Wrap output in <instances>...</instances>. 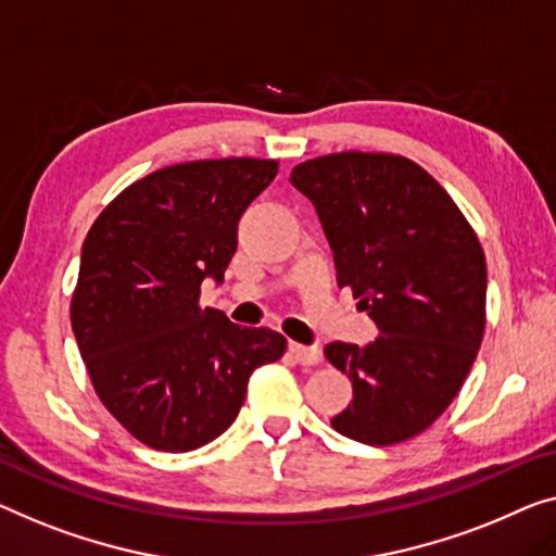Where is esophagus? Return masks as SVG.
<instances>
[{"mask_svg": "<svg viewBox=\"0 0 556 556\" xmlns=\"http://www.w3.org/2000/svg\"><path fill=\"white\" fill-rule=\"evenodd\" d=\"M289 354L292 357L304 364V367H314V364L321 362V352L317 346H304V344H296V342H289Z\"/></svg>", "mask_w": 556, "mask_h": 556, "instance_id": "esophagus-1", "label": "esophagus"}]
</instances>
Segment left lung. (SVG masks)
Wrapping results in <instances>:
<instances>
[{
	"label": "left lung",
	"mask_w": 556,
	"mask_h": 556,
	"mask_svg": "<svg viewBox=\"0 0 556 556\" xmlns=\"http://www.w3.org/2000/svg\"><path fill=\"white\" fill-rule=\"evenodd\" d=\"M289 179L319 214L337 285L379 329L367 346H325L354 389L331 427L371 446L421 434L457 396L484 337L486 260L475 229L432 174L400 154H325Z\"/></svg>",
	"instance_id": "obj_1"
}]
</instances>
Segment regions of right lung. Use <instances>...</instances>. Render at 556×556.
Listing matches in <instances>:
<instances>
[{"mask_svg": "<svg viewBox=\"0 0 556 556\" xmlns=\"http://www.w3.org/2000/svg\"><path fill=\"white\" fill-rule=\"evenodd\" d=\"M277 160L172 164L104 206L81 247L72 329L99 400L160 452H192L242 409L247 382L287 339L231 325L199 306L202 281L225 279L237 225L277 177Z\"/></svg>", "mask_w": 556, "mask_h": 556, "instance_id": "1", "label": "right lung"}]
</instances>
